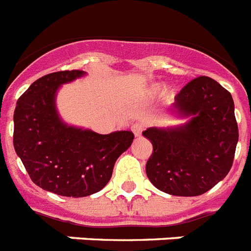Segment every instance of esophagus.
<instances>
[{
  "instance_id": "1",
  "label": "esophagus",
  "mask_w": 251,
  "mask_h": 251,
  "mask_svg": "<svg viewBox=\"0 0 251 251\" xmlns=\"http://www.w3.org/2000/svg\"><path fill=\"white\" fill-rule=\"evenodd\" d=\"M131 130H132V132H134V135H135L136 138H138V136H140V134H142V131H143L142 124H139V122L134 124V125L131 126Z\"/></svg>"
}]
</instances>
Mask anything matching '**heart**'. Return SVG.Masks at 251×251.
I'll return each instance as SVG.
<instances>
[{"label":"heart","instance_id":"1","mask_svg":"<svg viewBox=\"0 0 251 251\" xmlns=\"http://www.w3.org/2000/svg\"><path fill=\"white\" fill-rule=\"evenodd\" d=\"M159 92H161V86L151 85V88L147 90V96H148L149 98H154V97H157L158 94H159Z\"/></svg>","mask_w":251,"mask_h":251}]
</instances>
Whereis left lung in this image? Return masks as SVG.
Returning <instances> with one entry per match:
<instances>
[{"instance_id":"8db88e82","label":"left lung","mask_w":251,"mask_h":251,"mask_svg":"<svg viewBox=\"0 0 251 251\" xmlns=\"http://www.w3.org/2000/svg\"><path fill=\"white\" fill-rule=\"evenodd\" d=\"M171 115L187 121L143 131L153 145L147 176L170 195H201L232 167L239 142L232 96L212 77L199 76L175 97Z\"/></svg>"}]
</instances>
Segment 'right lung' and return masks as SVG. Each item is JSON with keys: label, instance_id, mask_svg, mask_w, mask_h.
<instances>
[{"label": "right lung", "instance_id": "1", "mask_svg": "<svg viewBox=\"0 0 251 251\" xmlns=\"http://www.w3.org/2000/svg\"><path fill=\"white\" fill-rule=\"evenodd\" d=\"M84 75L71 70L39 77L19 98L14 112L16 154L35 185L61 197L83 198L102 190L134 139L127 130L102 135L61 119L58 88Z\"/></svg>", "mask_w": 251, "mask_h": 251}]
</instances>
